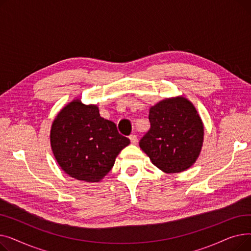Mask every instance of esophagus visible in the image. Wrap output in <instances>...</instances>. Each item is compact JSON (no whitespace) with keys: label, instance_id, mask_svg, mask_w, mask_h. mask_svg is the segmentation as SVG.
<instances>
[{"label":"esophagus","instance_id":"obj_1","mask_svg":"<svg viewBox=\"0 0 251 251\" xmlns=\"http://www.w3.org/2000/svg\"><path fill=\"white\" fill-rule=\"evenodd\" d=\"M129 139H130V141H131V143H132V144H136L138 142V138H137V136L135 134H131L129 136Z\"/></svg>","mask_w":251,"mask_h":251}]
</instances>
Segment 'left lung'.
Wrapping results in <instances>:
<instances>
[{
    "label": "left lung",
    "instance_id": "left-lung-1",
    "mask_svg": "<svg viewBox=\"0 0 251 251\" xmlns=\"http://www.w3.org/2000/svg\"><path fill=\"white\" fill-rule=\"evenodd\" d=\"M151 129L139 141L151 163L166 173H179L199 157L203 125L194 105L185 98L166 99L150 109Z\"/></svg>",
    "mask_w": 251,
    "mask_h": 251
}]
</instances>
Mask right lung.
I'll return each mask as SVG.
<instances>
[{"mask_svg": "<svg viewBox=\"0 0 251 251\" xmlns=\"http://www.w3.org/2000/svg\"><path fill=\"white\" fill-rule=\"evenodd\" d=\"M50 146L66 174L77 180L99 182L130 140L118 132L116 124L100 116L95 104L74 100L59 112L51 124Z\"/></svg>", "mask_w": 251, "mask_h": 251, "instance_id": "obj_1", "label": "right lung"}]
</instances>
